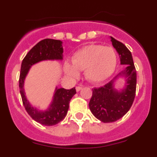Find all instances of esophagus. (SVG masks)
Listing matches in <instances>:
<instances>
[{
    "mask_svg": "<svg viewBox=\"0 0 157 157\" xmlns=\"http://www.w3.org/2000/svg\"><path fill=\"white\" fill-rule=\"evenodd\" d=\"M81 89H82L81 86H77V87H76V90H77V92H79Z\"/></svg>",
    "mask_w": 157,
    "mask_h": 157,
    "instance_id": "1",
    "label": "esophagus"
}]
</instances>
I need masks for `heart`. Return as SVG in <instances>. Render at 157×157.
<instances>
[{
	"mask_svg": "<svg viewBox=\"0 0 157 157\" xmlns=\"http://www.w3.org/2000/svg\"><path fill=\"white\" fill-rule=\"evenodd\" d=\"M71 64H65L64 71L72 77L78 76L79 71H84L85 77L93 83H101L112 76L116 68L117 55L111 47L90 45L74 54Z\"/></svg>",
	"mask_w": 157,
	"mask_h": 157,
	"instance_id": "b5f03b06",
	"label": "heart"
}]
</instances>
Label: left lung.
<instances>
[{
  "mask_svg": "<svg viewBox=\"0 0 157 157\" xmlns=\"http://www.w3.org/2000/svg\"><path fill=\"white\" fill-rule=\"evenodd\" d=\"M111 39L112 45L119 55L121 64L127 67L103 86L93 89L90 109L96 118L105 123L120 119L129 111L135 97L137 84V73L131 52L121 42L112 37ZM118 75H124L127 78V86L121 92L113 87V80Z\"/></svg>",
  "mask_w": 157,
  "mask_h": 157,
  "instance_id": "8db88e82",
  "label": "left lung"
}]
</instances>
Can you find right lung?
I'll list each match as a JSON object with an SVG mask.
<instances>
[{
	"mask_svg": "<svg viewBox=\"0 0 157 157\" xmlns=\"http://www.w3.org/2000/svg\"><path fill=\"white\" fill-rule=\"evenodd\" d=\"M61 44V41L55 39H45L40 41L23 58L20 69L19 86L25 109L33 119L45 126L55 125L65 118L69 109L70 101L77 93L75 87L71 90L56 88L50 108L45 112H40L31 106L27 101L25 96L23 84L25 77L29 71V67L33 64L44 60L62 59L63 48Z\"/></svg>",
	"mask_w": 157,
	"mask_h": 157,
	"instance_id": "add662e5",
	"label": "right lung"
}]
</instances>
